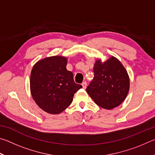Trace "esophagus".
Instances as JSON below:
<instances>
[{"label":"esophagus","mask_w":155,"mask_h":155,"mask_svg":"<svg viewBox=\"0 0 155 155\" xmlns=\"http://www.w3.org/2000/svg\"><path fill=\"white\" fill-rule=\"evenodd\" d=\"M81 85H82L83 89H85L86 87H87V83H86L85 81V82H83L82 84H81Z\"/></svg>","instance_id":"obj_1"}]
</instances>
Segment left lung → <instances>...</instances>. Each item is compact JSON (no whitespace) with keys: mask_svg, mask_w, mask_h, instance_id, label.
I'll use <instances>...</instances> for the list:
<instances>
[{"mask_svg":"<svg viewBox=\"0 0 155 155\" xmlns=\"http://www.w3.org/2000/svg\"><path fill=\"white\" fill-rule=\"evenodd\" d=\"M94 77L86 89L97 105L105 109L118 107L129 91L130 79L124 65L111 56L104 62L97 59L94 66Z\"/></svg>","mask_w":155,"mask_h":155,"instance_id":"obj_1","label":"left lung"}]
</instances>
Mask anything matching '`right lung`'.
<instances>
[{"label": "right lung", "instance_id": "right-lung-1", "mask_svg": "<svg viewBox=\"0 0 155 155\" xmlns=\"http://www.w3.org/2000/svg\"><path fill=\"white\" fill-rule=\"evenodd\" d=\"M67 63L65 57H48L39 60L31 70V95L39 107L48 114L64 111L82 87L74 81L72 72L66 69Z\"/></svg>", "mask_w": 155, "mask_h": 155}]
</instances>
